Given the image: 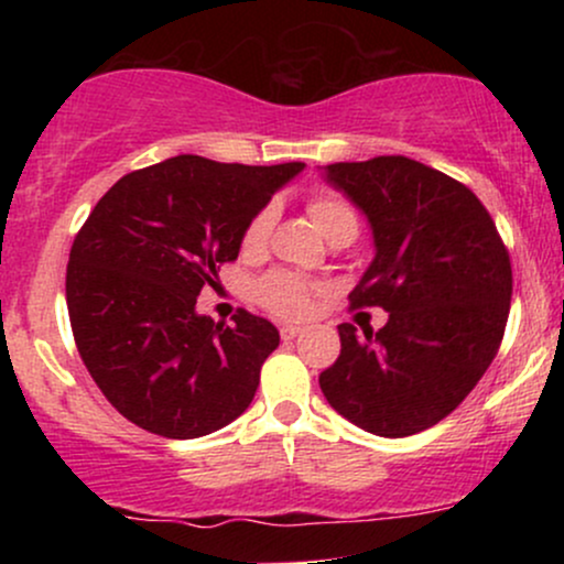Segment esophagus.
<instances>
[{"mask_svg":"<svg viewBox=\"0 0 564 564\" xmlns=\"http://www.w3.org/2000/svg\"><path fill=\"white\" fill-rule=\"evenodd\" d=\"M300 334H302L300 326H281V339H283V341L296 339V336H300Z\"/></svg>","mask_w":564,"mask_h":564,"instance_id":"34e87169","label":"esophagus"}]
</instances>
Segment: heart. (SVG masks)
<instances>
[{
	"label": "heart",
	"instance_id": "b5f03b06",
	"mask_svg": "<svg viewBox=\"0 0 564 564\" xmlns=\"http://www.w3.org/2000/svg\"><path fill=\"white\" fill-rule=\"evenodd\" d=\"M307 215L326 241L358 236V215H355V209L345 198L334 196V193H321V196L310 198ZM273 223L275 212L270 206L251 219L243 230V251H249V254L262 251L270 238V230H273ZM257 296H260L264 307L283 315V318H300V315L307 313L310 286L302 278L275 270V273L262 278L260 286H257Z\"/></svg>",
	"mask_w": 564,
	"mask_h": 564
}]
</instances>
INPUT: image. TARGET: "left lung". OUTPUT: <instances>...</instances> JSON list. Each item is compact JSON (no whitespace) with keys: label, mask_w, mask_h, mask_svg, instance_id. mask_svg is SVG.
Masks as SVG:
<instances>
[{"label":"left lung","mask_w":564,"mask_h":564,"mask_svg":"<svg viewBox=\"0 0 564 564\" xmlns=\"http://www.w3.org/2000/svg\"><path fill=\"white\" fill-rule=\"evenodd\" d=\"M321 172L371 228L373 260L352 307L390 313L377 334L341 323V352L321 390L371 435H416L494 364L511 304L509 254L480 198L422 161L379 156Z\"/></svg>","instance_id":"1"}]
</instances>
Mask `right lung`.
Masks as SVG:
<instances>
[{
    "label": "right lung",
    "mask_w": 564,
    "mask_h": 564,
    "mask_svg": "<svg viewBox=\"0 0 564 564\" xmlns=\"http://www.w3.org/2000/svg\"><path fill=\"white\" fill-rule=\"evenodd\" d=\"M302 170L174 156L97 200L70 246L68 318L84 366L129 422L193 440L254 400L281 334L246 310L236 326L215 323L196 300L238 257L246 225Z\"/></svg>",
    "instance_id": "obj_1"
}]
</instances>
